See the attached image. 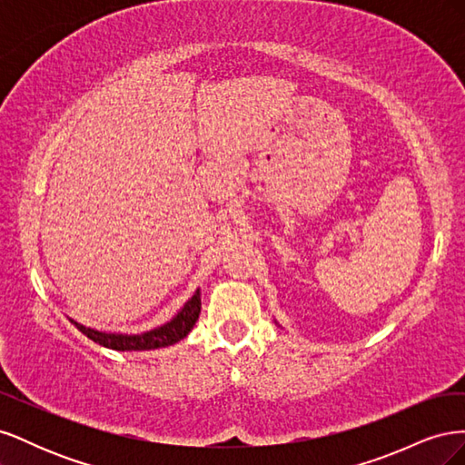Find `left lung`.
Instances as JSON below:
<instances>
[{
    "instance_id": "obj_1",
    "label": "left lung",
    "mask_w": 465,
    "mask_h": 465,
    "mask_svg": "<svg viewBox=\"0 0 465 465\" xmlns=\"http://www.w3.org/2000/svg\"><path fill=\"white\" fill-rule=\"evenodd\" d=\"M275 323H277V322H275Z\"/></svg>"
}]
</instances>
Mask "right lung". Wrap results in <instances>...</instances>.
I'll list each match as a JSON object with an SVG mask.
<instances>
[{
	"label": "right lung",
	"mask_w": 465,
	"mask_h": 465,
	"mask_svg": "<svg viewBox=\"0 0 465 465\" xmlns=\"http://www.w3.org/2000/svg\"><path fill=\"white\" fill-rule=\"evenodd\" d=\"M200 312H202V291L198 289L192 294V299H188V302L182 306L171 320L164 322L163 326H157L142 333L94 330V328L83 326V323L75 322L74 318H69V322H72L83 335H87L89 340H93L94 343L103 347L114 349V351H151V349L174 345L180 340H184L195 326V322H198Z\"/></svg>",
	"instance_id": "1"
}]
</instances>
